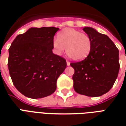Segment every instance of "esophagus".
Masks as SVG:
<instances>
[{"label": "esophagus", "mask_w": 126, "mask_h": 126, "mask_svg": "<svg viewBox=\"0 0 126 126\" xmlns=\"http://www.w3.org/2000/svg\"><path fill=\"white\" fill-rule=\"evenodd\" d=\"M66 63H67V65H68V66H69V65H70V62H69L68 60L66 61Z\"/></svg>", "instance_id": "obj_1"}]
</instances>
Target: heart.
Wrapping results in <instances>:
<instances>
[{
    "label": "heart",
    "mask_w": 126,
    "mask_h": 126,
    "mask_svg": "<svg viewBox=\"0 0 126 126\" xmlns=\"http://www.w3.org/2000/svg\"><path fill=\"white\" fill-rule=\"evenodd\" d=\"M55 52L62 55L66 48V54L73 60L86 58L92 48L91 38L85 33L74 29H66L58 34V39L53 42Z\"/></svg>",
    "instance_id": "b5f03b06"
}]
</instances>
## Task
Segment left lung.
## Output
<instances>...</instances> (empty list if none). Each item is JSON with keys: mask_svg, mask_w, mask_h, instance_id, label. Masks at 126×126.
<instances>
[{"mask_svg": "<svg viewBox=\"0 0 126 126\" xmlns=\"http://www.w3.org/2000/svg\"><path fill=\"white\" fill-rule=\"evenodd\" d=\"M82 30L91 38L92 48L84 60L70 64L75 70L73 88L79 94L100 96L110 90L117 78L119 51L106 35L90 27Z\"/></svg>", "mask_w": 126, "mask_h": 126, "instance_id": "8db88e82", "label": "left lung"}]
</instances>
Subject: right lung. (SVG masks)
Listing matches in <instances>:
<instances>
[{"instance_id":"1","label":"right lung","mask_w":126,"mask_h":126,"mask_svg":"<svg viewBox=\"0 0 126 126\" xmlns=\"http://www.w3.org/2000/svg\"><path fill=\"white\" fill-rule=\"evenodd\" d=\"M56 27L31 28L19 34L9 48L8 66L13 84L26 97L51 95L66 69V60L53 53Z\"/></svg>"}]
</instances>
